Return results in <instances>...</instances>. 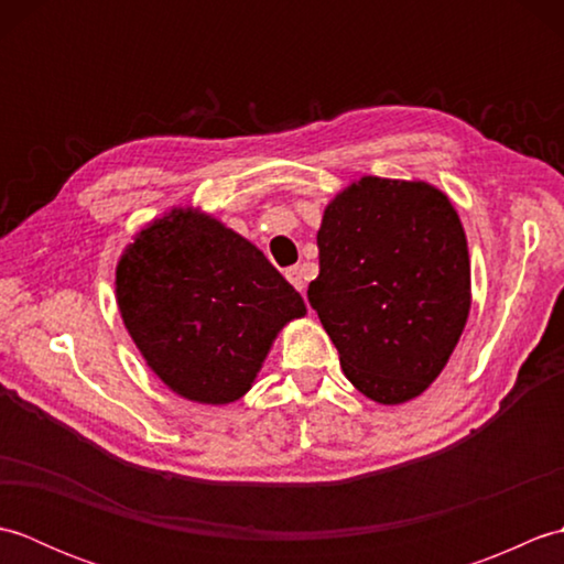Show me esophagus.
I'll return each instance as SVG.
<instances>
[{"mask_svg":"<svg viewBox=\"0 0 564 564\" xmlns=\"http://www.w3.org/2000/svg\"><path fill=\"white\" fill-rule=\"evenodd\" d=\"M285 279H289V283L293 285L295 291H305V273H303V269L301 267H291V269H285Z\"/></svg>","mask_w":564,"mask_h":564,"instance_id":"34e87169","label":"esophagus"}]
</instances>
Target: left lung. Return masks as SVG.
<instances>
[{
	"label": "left lung",
	"mask_w": 564,
	"mask_h": 564,
	"mask_svg": "<svg viewBox=\"0 0 564 564\" xmlns=\"http://www.w3.org/2000/svg\"><path fill=\"white\" fill-rule=\"evenodd\" d=\"M307 301L351 386L378 404L419 398L470 315L463 223L426 182L361 176L334 196L317 232Z\"/></svg>",
	"instance_id": "obj_1"
}]
</instances>
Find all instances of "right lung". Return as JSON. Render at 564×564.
Here are the masks:
<instances>
[{
  "instance_id": "right-lung-1",
  "label": "right lung",
  "mask_w": 564,
  "mask_h": 564,
  "mask_svg": "<svg viewBox=\"0 0 564 564\" xmlns=\"http://www.w3.org/2000/svg\"><path fill=\"white\" fill-rule=\"evenodd\" d=\"M116 303L152 373L198 404L249 392L273 339L307 310L254 245L198 208H172L116 267Z\"/></svg>"
}]
</instances>
